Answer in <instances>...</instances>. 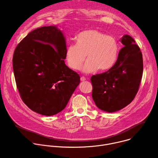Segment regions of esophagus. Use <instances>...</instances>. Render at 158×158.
Listing matches in <instances>:
<instances>
[{"label":"esophagus","mask_w":158,"mask_h":158,"mask_svg":"<svg viewBox=\"0 0 158 158\" xmlns=\"http://www.w3.org/2000/svg\"><path fill=\"white\" fill-rule=\"evenodd\" d=\"M80 80H81V81H84L86 80V78L84 77H81L80 78Z\"/></svg>","instance_id":"obj_1"}]
</instances>
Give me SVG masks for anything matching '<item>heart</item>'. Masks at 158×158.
<instances>
[{
    "instance_id": "b5f03b06",
    "label": "heart",
    "mask_w": 158,
    "mask_h": 158,
    "mask_svg": "<svg viewBox=\"0 0 158 158\" xmlns=\"http://www.w3.org/2000/svg\"><path fill=\"white\" fill-rule=\"evenodd\" d=\"M76 44H70L65 52L67 65L74 70H78L85 59L82 71L92 73L98 69L104 71L111 68L116 63L119 50L116 38L97 30H88L75 37Z\"/></svg>"
}]
</instances>
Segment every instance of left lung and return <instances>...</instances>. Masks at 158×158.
<instances>
[{
	"label": "left lung",
	"instance_id": "left-lung-1",
	"mask_svg": "<svg viewBox=\"0 0 158 158\" xmlns=\"http://www.w3.org/2000/svg\"><path fill=\"white\" fill-rule=\"evenodd\" d=\"M120 40L124 47L115 64L108 71L91 77L93 100L98 108L108 113L121 110L134 100L143 76L139 47L128 35Z\"/></svg>",
	"mask_w": 158,
	"mask_h": 158
}]
</instances>
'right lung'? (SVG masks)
<instances>
[{"label": "right lung", "instance_id": "add662e5", "mask_svg": "<svg viewBox=\"0 0 158 158\" xmlns=\"http://www.w3.org/2000/svg\"><path fill=\"white\" fill-rule=\"evenodd\" d=\"M65 39L56 26L38 28L16 47L13 69L17 89L31 110L52 116L64 110L80 82L65 64Z\"/></svg>", "mask_w": 158, "mask_h": 158}]
</instances>
